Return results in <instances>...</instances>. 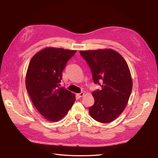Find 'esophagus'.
Here are the masks:
<instances>
[{"mask_svg": "<svg viewBox=\"0 0 158 158\" xmlns=\"http://www.w3.org/2000/svg\"><path fill=\"white\" fill-rule=\"evenodd\" d=\"M83 95H84V93L83 92H80L79 94H77V96L78 97V98H81V97L83 96Z\"/></svg>", "mask_w": 158, "mask_h": 158, "instance_id": "34e87169", "label": "esophagus"}]
</instances>
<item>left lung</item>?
<instances>
[{
    "label": "left lung",
    "instance_id": "8db88e82",
    "mask_svg": "<svg viewBox=\"0 0 158 158\" xmlns=\"http://www.w3.org/2000/svg\"><path fill=\"white\" fill-rule=\"evenodd\" d=\"M79 53L89 66L94 82L102 86L101 89L92 93L95 102L89 108V115L98 122H112L123 112L132 92L128 66L123 57L113 49Z\"/></svg>",
    "mask_w": 158,
    "mask_h": 158
}]
</instances>
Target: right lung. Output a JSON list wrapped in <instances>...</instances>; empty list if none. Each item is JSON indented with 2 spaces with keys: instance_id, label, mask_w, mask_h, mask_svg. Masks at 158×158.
Masks as SVG:
<instances>
[{
  "instance_id": "obj_1",
  "label": "right lung",
  "mask_w": 158,
  "mask_h": 158,
  "mask_svg": "<svg viewBox=\"0 0 158 158\" xmlns=\"http://www.w3.org/2000/svg\"><path fill=\"white\" fill-rule=\"evenodd\" d=\"M75 50L48 48L32 57L26 73V86L33 105L50 122L64 117L75 101V96L60 88L62 71Z\"/></svg>"
}]
</instances>
